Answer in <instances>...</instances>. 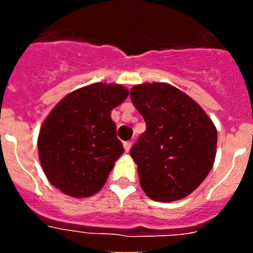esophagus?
I'll return each instance as SVG.
<instances>
[{
  "label": "esophagus",
  "mask_w": 253,
  "mask_h": 253,
  "mask_svg": "<svg viewBox=\"0 0 253 253\" xmlns=\"http://www.w3.org/2000/svg\"><path fill=\"white\" fill-rule=\"evenodd\" d=\"M130 148H131V142H130V140H128V142H124L125 152H129V151H130Z\"/></svg>",
  "instance_id": "esophagus-1"
}]
</instances>
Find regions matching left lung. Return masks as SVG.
<instances>
[{
	"mask_svg": "<svg viewBox=\"0 0 253 253\" xmlns=\"http://www.w3.org/2000/svg\"><path fill=\"white\" fill-rule=\"evenodd\" d=\"M130 99L147 126L130 149L143 191L156 202L185 198L213 167L218 138L213 122L169 84H137Z\"/></svg>",
	"mask_w": 253,
	"mask_h": 253,
	"instance_id": "left-lung-1",
	"label": "left lung"
}]
</instances>
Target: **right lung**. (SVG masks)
<instances>
[{
  "label": "right lung",
  "instance_id": "obj_1",
  "mask_svg": "<svg viewBox=\"0 0 253 253\" xmlns=\"http://www.w3.org/2000/svg\"><path fill=\"white\" fill-rule=\"evenodd\" d=\"M128 95L122 84H93L68 93L50 111L40 128L38 151L53 186L72 198L102 189L124 153L111 110Z\"/></svg>",
  "mask_w": 253,
  "mask_h": 253
}]
</instances>
